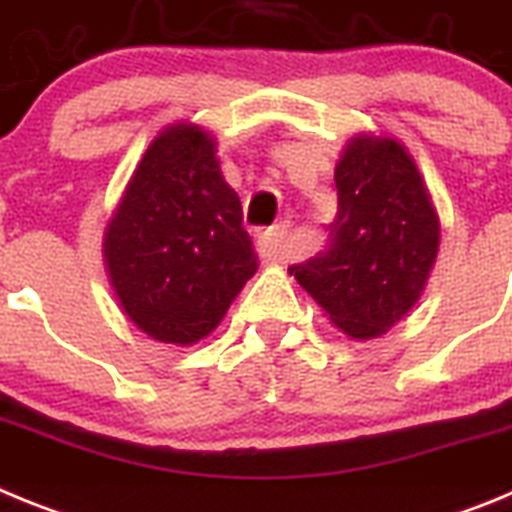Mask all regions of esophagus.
I'll return each instance as SVG.
<instances>
[{
    "mask_svg": "<svg viewBox=\"0 0 512 512\" xmlns=\"http://www.w3.org/2000/svg\"><path fill=\"white\" fill-rule=\"evenodd\" d=\"M287 233H289L287 223H279L274 225V228L266 230V233H261L259 241H256L261 259H269V261L287 259Z\"/></svg>",
    "mask_w": 512,
    "mask_h": 512,
    "instance_id": "1",
    "label": "esophagus"
}]
</instances>
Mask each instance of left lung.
I'll list each match as a JSON object with an SVG mask.
<instances>
[{"instance_id":"left-lung-1","label":"left lung","mask_w":512,"mask_h":512,"mask_svg":"<svg viewBox=\"0 0 512 512\" xmlns=\"http://www.w3.org/2000/svg\"><path fill=\"white\" fill-rule=\"evenodd\" d=\"M338 215L323 251L289 266L351 338H374L418 302L438 251V217L408 151L356 138L336 166Z\"/></svg>"}]
</instances>
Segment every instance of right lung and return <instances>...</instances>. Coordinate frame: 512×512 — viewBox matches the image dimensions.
<instances>
[{
	"instance_id": "right-lung-1",
	"label": "right lung",
	"mask_w": 512,
	"mask_h": 512,
	"mask_svg": "<svg viewBox=\"0 0 512 512\" xmlns=\"http://www.w3.org/2000/svg\"><path fill=\"white\" fill-rule=\"evenodd\" d=\"M104 256L122 307L164 343L200 341L256 271L241 197L205 130L176 125L148 146L112 217Z\"/></svg>"
}]
</instances>
